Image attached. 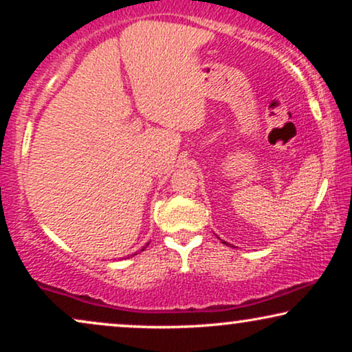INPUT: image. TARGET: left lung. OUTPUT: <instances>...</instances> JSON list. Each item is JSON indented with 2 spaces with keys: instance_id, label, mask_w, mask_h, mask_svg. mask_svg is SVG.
Returning <instances> with one entry per match:
<instances>
[{
  "instance_id": "left-lung-1",
  "label": "left lung",
  "mask_w": 352,
  "mask_h": 352,
  "mask_svg": "<svg viewBox=\"0 0 352 352\" xmlns=\"http://www.w3.org/2000/svg\"><path fill=\"white\" fill-rule=\"evenodd\" d=\"M223 243H226V242H223Z\"/></svg>"
}]
</instances>
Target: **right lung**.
<instances>
[{
    "instance_id": "obj_1",
    "label": "right lung",
    "mask_w": 352,
    "mask_h": 352,
    "mask_svg": "<svg viewBox=\"0 0 352 352\" xmlns=\"http://www.w3.org/2000/svg\"><path fill=\"white\" fill-rule=\"evenodd\" d=\"M146 247H147V245H146ZM146 247H144V248H146ZM144 248H142V250H141V252H144ZM134 254H136V253H134Z\"/></svg>"
}]
</instances>
